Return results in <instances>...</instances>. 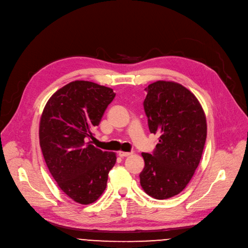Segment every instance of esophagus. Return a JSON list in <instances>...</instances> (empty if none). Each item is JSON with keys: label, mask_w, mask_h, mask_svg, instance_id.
I'll list each match as a JSON object with an SVG mask.
<instances>
[{"label": "esophagus", "mask_w": 248, "mask_h": 248, "mask_svg": "<svg viewBox=\"0 0 248 248\" xmlns=\"http://www.w3.org/2000/svg\"><path fill=\"white\" fill-rule=\"evenodd\" d=\"M133 153L132 152H124V151H119V156L120 157H127V156H130L132 155Z\"/></svg>", "instance_id": "obj_1"}]
</instances>
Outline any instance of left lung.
<instances>
[{
    "label": "left lung",
    "mask_w": 248,
    "mask_h": 248,
    "mask_svg": "<svg viewBox=\"0 0 248 248\" xmlns=\"http://www.w3.org/2000/svg\"><path fill=\"white\" fill-rule=\"evenodd\" d=\"M144 101L150 132L160 134L153 154L142 153L143 190L156 199L179 194L193 177L207 136L206 116L196 96L177 82L150 84Z\"/></svg>",
    "instance_id": "obj_1"
}]
</instances>
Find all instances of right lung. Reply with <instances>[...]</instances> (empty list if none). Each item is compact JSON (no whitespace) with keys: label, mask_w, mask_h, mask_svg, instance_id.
<instances>
[{"label":"right lung","mask_w":248,"mask_h":248,"mask_svg":"<svg viewBox=\"0 0 248 248\" xmlns=\"http://www.w3.org/2000/svg\"><path fill=\"white\" fill-rule=\"evenodd\" d=\"M115 95L109 87L76 80L57 90L41 115L39 140L47 167L61 190L80 204L104 192L117 159L89 141Z\"/></svg>","instance_id":"add662e5"}]
</instances>
